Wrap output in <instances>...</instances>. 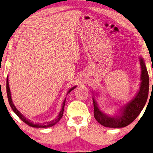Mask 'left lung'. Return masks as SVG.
<instances>
[{"instance_id": "obj_1", "label": "left lung", "mask_w": 153, "mask_h": 153, "mask_svg": "<svg viewBox=\"0 0 153 153\" xmlns=\"http://www.w3.org/2000/svg\"><path fill=\"white\" fill-rule=\"evenodd\" d=\"M140 66H141V84L138 93L131 102L127 104L121 109L120 116L109 117L104 114L99 109L96 102L93 97L94 114L96 121L102 126L112 128H121L126 127L131 123L142 111L146 103L149 90V76L148 71L142 57H140Z\"/></svg>"}]
</instances>
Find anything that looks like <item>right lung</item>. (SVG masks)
Segmentation results:
<instances>
[{"instance_id": "1", "label": "right lung", "mask_w": 153, "mask_h": 153, "mask_svg": "<svg viewBox=\"0 0 153 153\" xmlns=\"http://www.w3.org/2000/svg\"><path fill=\"white\" fill-rule=\"evenodd\" d=\"M76 86H74L73 87H72L71 89H69V91L68 93H70L71 91H72ZM7 97H8V100L9 102L10 106H11L12 110H13V112L16 113L17 116L19 117V118L23 121L25 123H26L27 126L32 127H37V128H46V127H50L53 126L55 124H56L57 122H59V121L60 119H62V116H63V113H64V106H65V103H66V100H64L63 104H62V109L61 111H60L59 114L57 116V119H56L55 120H53V121H50V122H47L46 123H45V125H41V124H34L33 122H32L28 120L27 119H26L23 114L22 113H20V112L16 108V107L14 106V104H13V101H12L11 99V92H10V88H9V80H8V76L7 77Z\"/></svg>"}]
</instances>
